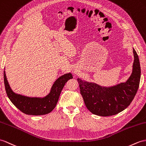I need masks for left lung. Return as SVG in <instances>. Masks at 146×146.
<instances>
[{"label": "left lung", "instance_id": "obj_1", "mask_svg": "<svg viewBox=\"0 0 146 146\" xmlns=\"http://www.w3.org/2000/svg\"><path fill=\"white\" fill-rule=\"evenodd\" d=\"M133 53V72L125 83L103 87L77 79L85 105L93 114L102 116L116 115L126 109L133 100L141 79L139 59L134 48Z\"/></svg>", "mask_w": 146, "mask_h": 146}]
</instances>
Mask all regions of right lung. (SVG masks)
I'll list each match as a JSON object with an SVG mask.
<instances>
[{
	"instance_id": "1",
	"label": "right lung",
	"mask_w": 146,
	"mask_h": 146,
	"mask_svg": "<svg viewBox=\"0 0 146 146\" xmlns=\"http://www.w3.org/2000/svg\"><path fill=\"white\" fill-rule=\"evenodd\" d=\"M72 78L70 73L64 74L56 80L50 93L46 97L42 98H31L14 93L10 87L5 70L3 71L5 91L10 100L25 114L34 116L43 115L50 113L55 108L65 84Z\"/></svg>"
}]
</instances>
